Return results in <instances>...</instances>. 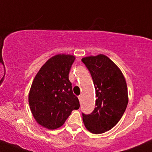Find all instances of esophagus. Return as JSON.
<instances>
[{"label":"esophagus","instance_id":"esophagus-1","mask_svg":"<svg viewBox=\"0 0 152 152\" xmlns=\"http://www.w3.org/2000/svg\"><path fill=\"white\" fill-rule=\"evenodd\" d=\"M78 97H79V101H80V103H81V100H82V96H81V95H79V96H78Z\"/></svg>","mask_w":152,"mask_h":152}]
</instances>
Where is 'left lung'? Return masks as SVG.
<instances>
[{"label":"left lung","mask_w":152,"mask_h":152,"mask_svg":"<svg viewBox=\"0 0 152 152\" xmlns=\"http://www.w3.org/2000/svg\"><path fill=\"white\" fill-rule=\"evenodd\" d=\"M89 70L95 91L96 107L90 114L82 113L88 131L95 134L113 128L122 118L128 102L126 79L121 70L104 55L81 60Z\"/></svg>","instance_id":"left-lung-1"}]
</instances>
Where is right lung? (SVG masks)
I'll return each mask as SVG.
<instances>
[{
  "label": "right lung",
  "mask_w": 152,
  "mask_h": 152,
  "mask_svg": "<svg viewBox=\"0 0 152 152\" xmlns=\"http://www.w3.org/2000/svg\"><path fill=\"white\" fill-rule=\"evenodd\" d=\"M75 57L57 55L42 66L31 84L29 104L36 121L53 130L61 127L73 110L79 108V101L73 94L68 79Z\"/></svg>",
  "instance_id": "obj_1"
}]
</instances>
